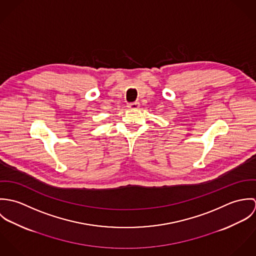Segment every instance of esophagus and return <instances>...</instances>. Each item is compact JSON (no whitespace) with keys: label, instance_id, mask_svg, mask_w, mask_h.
<instances>
[{"label":"esophagus","instance_id":"1","mask_svg":"<svg viewBox=\"0 0 256 256\" xmlns=\"http://www.w3.org/2000/svg\"><path fill=\"white\" fill-rule=\"evenodd\" d=\"M128 108L130 110H137L140 108V102H131V104H128Z\"/></svg>","mask_w":256,"mask_h":256}]
</instances>
